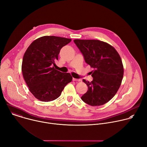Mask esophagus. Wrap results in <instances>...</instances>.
Listing matches in <instances>:
<instances>
[{
	"label": "esophagus",
	"mask_w": 147,
	"mask_h": 147,
	"mask_svg": "<svg viewBox=\"0 0 147 147\" xmlns=\"http://www.w3.org/2000/svg\"><path fill=\"white\" fill-rule=\"evenodd\" d=\"M73 80L76 81H81L80 79H77V78H73Z\"/></svg>",
	"instance_id": "obj_1"
}]
</instances>
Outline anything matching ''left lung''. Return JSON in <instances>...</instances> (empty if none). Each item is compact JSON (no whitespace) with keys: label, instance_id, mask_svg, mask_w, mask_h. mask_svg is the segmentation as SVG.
I'll use <instances>...</instances> for the list:
<instances>
[{"label":"left lung","instance_id":"1","mask_svg":"<svg viewBox=\"0 0 147 147\" xmlns=\"http://www.w3.org/2000/svg\"><path fill=\"white\" fill-rule=\"evenodd\" d=\"M87 63L94 70L91 82L83 80L88 91L81 99L91 106H100L109 101L118 91L123 77L120 55L108 43L99 40L74 39Z\"/></svg>","mask_w":147,"mask_h":147}]
</instances>
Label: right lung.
I'll use <instances>...</instances> for the list:
<instances>
[{
    "mask_svg": "<svg viewBox=\"0 0 147 147\" xmlns=\"http://www.w3.org/2000/svg\"><path fill=\"white\" fill-rule=\"evenodd\" d=\"M71 39L44 36L33 41L26 51L22 70L30 91L38 99L49 102L57 99L68 83L70 73H61L53 67L60 49Z\"/></svg>",
    "mask_w": 147,
    "mask_h": 147,
    "instance_id": "1",
    "label": "right lung"
}]
</instances>
